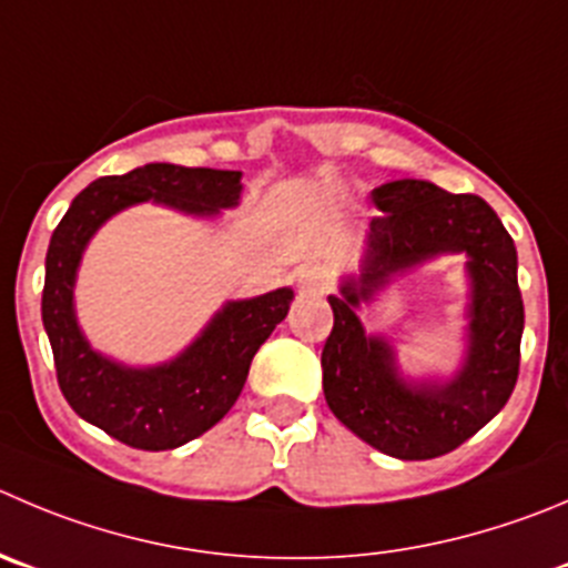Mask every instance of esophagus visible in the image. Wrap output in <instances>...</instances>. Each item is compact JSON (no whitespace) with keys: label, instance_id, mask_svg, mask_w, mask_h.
Returning a JSON list of instances; mask_svg holds the SVG:
<instances>
[{"label":"esophagus","instance_id":"34e87169","mask_svg":"<svg viewBox=\"0 0 568 568\" xmlns=\"http://www.w3.org/2000/svg\"><path fill=\"white\" fill-rule=\"evenodd\" d=\"M298 287L301 293H326L328 275L321 267H301L298 270Z\"/></svg>","mask_w":568,"mask_h":568}]
</instances>
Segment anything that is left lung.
Wrapping results in <instances>:
<instances>
[{
    "label": "left lung",
    "mask_w": 568,
    "mask_h": 568,
    "mask_svg": "<svg viewBox=\"0 0 568 568\" xmlns=\"http://www.w3.org/2000/svg\"><path fill=\"white\" fill-rule=\"evenodd\" d=\"M382 217L362 242L359 273L328 295L334 328L323 345V393L343 426L398 460L449 455L507 404L518 379L524 304L518 256L494 209L418 178L374 189ZM467 256V348L452 377H404L395 346L364 332L355 312L402 274L440 255Z\"/></svg>",
    "instance_id": "left-lung-1"
}]
</instances>
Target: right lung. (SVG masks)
I'll return each instance as SVG.
<instances>
[{"label": "right lung", "instance_id": "add662e5", "mask_svg": "<svg viewBox=\"0 0 568 568\" xmlns=\"http://www.w3.org/2000/svg\"><path fill=\"white\" fill-rule=\"evenodd\" d=\"M240 200L236 170L144 164L89 183L52 234L41 317L58 385L80 418L133 449H178L212 429L240 398L258 345L287 317L295 293L278 287L225 301L181 354L155 365H125L97 351L80 328L74 287L85 247L108 220L139 203L217 220Z\"/></svg>", "mask_w": 568, "mask_h": 568}]
</instances>
